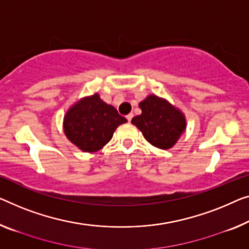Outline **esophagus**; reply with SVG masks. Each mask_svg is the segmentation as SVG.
I'll return each mask as SVG.
<instances>
[{
	"label": "esophagus",
	"mask_w": 249,
	"mask_h": 249,
	"mask_svg": "<svg viewBox=\"0 0 249 249\" xmlns=\"http://www.w3.org/2000/svg\"><path fill=\"white\" fill-rule=\"evenodd\" d=\"M126 118H127V121H128V122H131V121H132V118H133V114H128V115H126Z\"/></svg>",
	"instance_id": "34e87169"
}]
</instances>
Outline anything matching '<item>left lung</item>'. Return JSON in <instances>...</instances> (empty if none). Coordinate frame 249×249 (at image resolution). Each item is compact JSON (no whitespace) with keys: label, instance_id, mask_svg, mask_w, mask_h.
<instances>
[{"label":"left lung","instance_id":"left-lung-1","mask_svg":"<svg viewBox=\"0 0 249 249\" xmlns=\"http://www.w3.org/2000/svg\"><path fill=\"white\" fill-rule=\"evenodd\" d=\"M139 106L142 114L133 117L132 124L153 146L162 150L171 148L185 131L184 114L155 95H148Z\"/></svg>","mask_w":249,"mask_h":249}]
</instances>
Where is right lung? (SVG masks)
I'll return each instance as SVG.
<instances>
[{
    "mask_svg": "<svg viewBox=\"0 0 249 249\" xmlns=\"http://www.w3.org/2000/svg\"><path fill=\"white\" fill-rule=\"evenodd\" d=\"M127 122L98 94L81 98L70 107L64 118V132L81 151L92 153L112 140L118 126Z\"/></svg>",
    "mask_w": 249,
    "mask_h": 249,
    "instance_id": "obj_1",
    "label": "right lung"
}]
</instances>
